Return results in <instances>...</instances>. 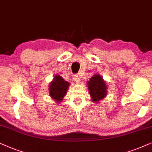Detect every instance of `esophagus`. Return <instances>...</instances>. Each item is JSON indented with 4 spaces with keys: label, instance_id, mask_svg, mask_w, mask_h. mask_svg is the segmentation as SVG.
Listing matches in <instances>:
<instances>
[{
    "label": "esophagus",
    "instance_id": "1",
    "mask_svg": "<svg viewBox=\"0 0 152 152\" xmlns=\"http://www.w3.org/2000/svg\"><path fill=\"white\" fill-rule=\"evenodd\" d=\"M74 81L76 82V83H77V84L80 83V81H81V80H80V77H79V76H78V75H76V74L74 75Z\"/></svg>",
    "mask_w": 152,
    "mask_h": 152
}]
</instances>
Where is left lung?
<instances>
[{
	"mask_svg": "<svg viewBox=\"0 0 152 152\" xmlns=\"http://www.w3.org/2000/svg\"><path fill=\"white\" fill-rule=\"evenodd\" d=\"M87 86L92 101L94 102L99 103V101L107 96V86L100 75H94L88 81Z\"/></svg>",
	"mask_w": 152,
	"mask_h": 152,
	"instance_id": "left-lung-1",
	"label": "left lung"
}]
</instances>
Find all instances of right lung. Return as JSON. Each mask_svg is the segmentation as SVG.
I'll return each instance as SVG.
<instances>
[{
	"instance_id": "1",
	"label": "right lung",
	"mask_w": 152,
	"mask_h": 152,
	"mask_svg": "<svg viewBox=\"0 0 152 152\" xmlns=\"http://www.w3.org/2000/svg\"><path fill=\"white\" fill-rule=\"evenodd\" d=\"M69 84V83L65 81L60 76L57 75L49 85L50 96L58 103L62 102L67 93Z\"/></svg>"
}]
</instances>
